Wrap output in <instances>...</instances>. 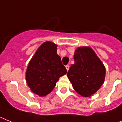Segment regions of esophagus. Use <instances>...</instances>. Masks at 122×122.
I'll list each match as a JSON object with an SVG mask.
<instances>
[{
  "label": "esophagus",
  "instance_id": "esophagus-1",
  "mask_svg": "<svg viewBox=\"0 0 122 122\" xmlns=\"http://www.w3.org/2000/svg\"><path fill=\"white\" fill-rule=\"evenodd\" d=\"M66 70L68 71L69 69H70V66H69V65H66Z\"/></svg>",
  "mask_w": 122,
  "mask_h": 122
}]
</instances>
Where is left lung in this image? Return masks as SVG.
<instances>
[{
    "label": "left lung",
    "instance_id": "1",
    "mask_svg": "<svg viewBox=\"0 0 122 122\" xmlns=\"http://www.w3.org/2000/svg\"><path fill=\"white\" fill-rule=\"evenodd\" d=\"M74 60L67 77L78 94L83 97L91 96L103 84L105 67L94 50L88 47L77 48Z\"/></svg>",
    "mask_w": 122,
    "mask_h": 122
}]
</instances>
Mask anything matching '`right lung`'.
<instances>
[{
  "mask_svg": "<svg viewBox=\"0 0 122 122\" xmlns=\"http://www.w3.org/2000/svg\"><path fill=\"white\" fill-rule=\"evenodd\" d=\"M56 51L57 45L46 41L38 48L28 64L26 82L31 91L40 96L51 92L59 78L67 73Z\"/></svg>",
  "mask_w": 122,
  "mask_h": 122,
  "instance_id": "1",
  "label": "right lung"
}]
</instances>
